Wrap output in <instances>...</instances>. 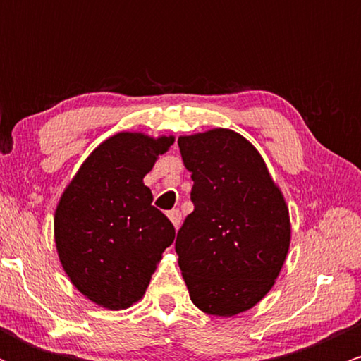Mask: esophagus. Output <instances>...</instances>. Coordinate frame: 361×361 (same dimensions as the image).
<instances>
[{
    "mask_svg": "<svg viewBox=\"0 0 361 361\" xmlns=\"http://www.w3.org/2000/svg\"><path fill=\"white\" fill-rule=\"evenodd\" d=\"M168 217H169V221L173 222V226H175L178 229V227H180V222H181V212H180V210H169Z\"/></svg>",
    "mask_w": 361,
    "mask_h": 361,
    "instance_id": "34e87169",
    "label": "esophagus"
}]
</instances>
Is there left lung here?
<instances>
[{
	"label": "left lung",
	"instance_id": "obj_1",
	"mask_svg": "<svg viewBox=\"0 0 361 361\" xmlns=\"http://www.w3.org/2000/svg\"><path fill=\"white\" fill-rule=\"evenodd\" d=\"M193 212L175 250L190 299L212 316L251 309L270 292L290 246L285 198L263 157L229 128L178 139Z\"/></svg>",
	"mask_w": 361,
	"mask_h": 361
}]
</instances>
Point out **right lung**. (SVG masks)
I'll list each match as a JSON object with an SVG mask.
<instances>
[{"label": "right lung", "instance_id": "right-lung-1", "mask_svg": "<svg viewBox=\"0 0 361 361\" xmlns=\"http://www.w3.org/2000/svg\"><path fill=\"white\" fill-rule=\"evenodd\" d=\"M173 142L120 132L91 152L62 193L54 219L62 268L102 307L135 304L175 241V227L142 181Z\"/></svg>", "mask_w": 361, "mask_h": 361}]
</instances>
